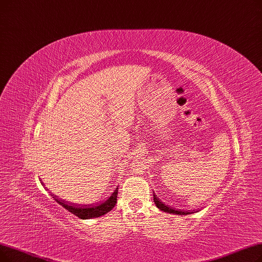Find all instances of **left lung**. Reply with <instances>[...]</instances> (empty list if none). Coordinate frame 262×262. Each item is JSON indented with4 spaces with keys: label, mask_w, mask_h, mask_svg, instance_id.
Instances as JSON below:
<instances>
[{
    "label": "left lung",
    "mask_w": 262,
    "mask_h": 262,
    "mask_svg": "<svg viewBox=\"0 0 262 262\" xmlns=\"http://www.w3.org/2000/svg\"><path fill=\"white\" fill-rule=\"evenodd\" d=\"M154 201L156 203V206L161 210V211H164V212H168V213H176V214H190V212H185L183 210H176L171 207H168V205H165L163 202H161V199H159V197L154 193Z\"/></svg>",
    "instance_id": "1"
}]
</instances>
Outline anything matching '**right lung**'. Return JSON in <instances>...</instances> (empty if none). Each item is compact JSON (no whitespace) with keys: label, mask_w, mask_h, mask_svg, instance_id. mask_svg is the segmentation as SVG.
Instances as JSON below:
<instances>
[{"label":"right lung","mask_w":262,"mask_h":262,"mask_svg":"<svg viewBox=\"0 0 262 262\" xmlns=\"http://www.w3.org/2000/svg\"><path fill=\"white\" fill-rule=\"evenodd\" d=\"M53 198L55 201L63 206L66 210H68L69 212L74 214L76 216L82 219V220H87V219H93V217H99L106 214L107 212L115 207L117 204V195H118V188L114 190V192L112 193L107 199L103 202H100L99 204L96 205H85V206H80L76 204H70L68 202L63 201V199H59L56 195L52 194Z\"/></svg>","instance_id":"1"}]
</instances>
